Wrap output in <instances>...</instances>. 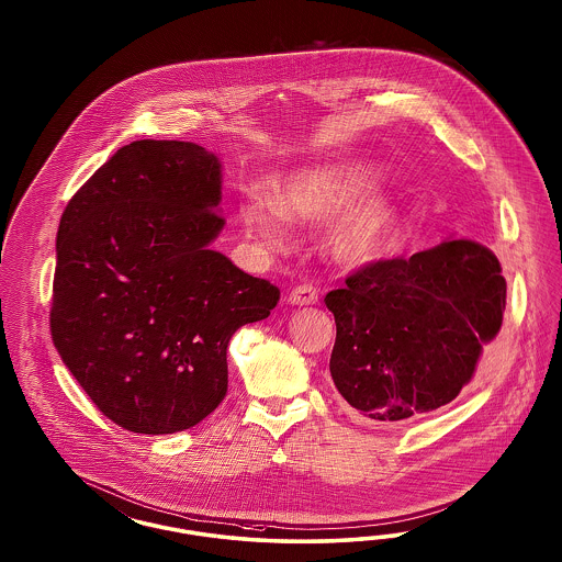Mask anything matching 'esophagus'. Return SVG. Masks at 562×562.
<instances>
[{"label": "esophagus", "mask_w": 562, "mask_h": 562, "mask_svg": "<svg viewBox=\"0 0 562 562\" xmlns=\"http://www.w3.org/2000/svg\"><path fill=\"white\" fill-rule=\"evenodd\" d=\"M317 301H319V292H317V290L313 289V286H308V284H303V286H296V289L290 290V294H289L290 305H296V306L317 305Z\"/></svg>", "instance_id": "1"}]
</instances>
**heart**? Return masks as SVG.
Masks as SVG:
<instances>
[{
  "mask_svg": "<svg viewBox=\"0 0 562 562\" xmlns=\"http://www.w3.org/2000/svg\"><path fill=\"white\" fill-rule=\"evenodd\" d=\"M383 165L373 158H344L292 170L270 195L251 191L237 216L247 237L263 249L286 243L290 222H329L327 247L346 263H369L383 256L400 222L392 193L376 188Z\"/></svg>",
  "mask_w": 562,
  "mask_h": 562,
  "instance_id": "heart-1",
  "label": "heart"
}]
</instances>
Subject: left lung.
<instances>
[{
	"label": "left lung",
	"instance_id": "8db88e82",
	"mask_svg": "<svg viewBox=\"0 0 562 562\" xmlns=\"http://www.w3.org/2000/svg\"><path fill=\"white\" fill-rule=\"evenodd\" d=\"M507 282L493 251L465 238L376 261L331 290L329 373L344 402L376 423L447 406L496 340Z\"/></svg>",
	"mask_w": 562,
	"mask_h": 562
}]
</instances>
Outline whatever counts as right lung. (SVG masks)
I'll return each mask as SVG.
<instances>
[{
    "mask_svg": "<svg viewBox=\"0 0 562 562\" xmlns=\"http://www.w3.org/2000/svg\"><path fill=\"white\" fill-rule=\"evenodd\" d=\"M221 202L218 154L139 139L59 222L53 344L97 408L132 432L172 435L218 408L228 341L280 299L210 247L226 224Z\"/></svg>",
    "mask_w": 562,
    "mask_h": 562,
    "instance_id": "obj_1",
    "label": "right lung"
}]
</instances>
